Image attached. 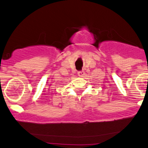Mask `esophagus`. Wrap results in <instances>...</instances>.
<instances>
[{
    "label": "esophagus",
    "instance_id": "esophagus-1",
    "mask_svg": "<svg viewBox=\"0 0 148 148\" xmlns=\"http://www.w3.org/2000/svg\"><path fill=\"white\" fill-rule=\"evenodd\" d=\"M84 74H85V72H84V71H80V72H78V75L80 77H82V76H84Z\"/></svg>",
    "mask_w": 148,
    "mask_h": 148
}]
</instances>
